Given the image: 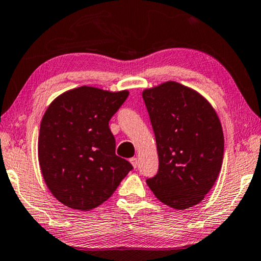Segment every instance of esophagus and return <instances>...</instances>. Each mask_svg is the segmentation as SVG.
Returning <instances> with one entry per match:
<instances>
[{
	"label": "esophagus",
	"mask_w": 261,
	"mask_h": 261,
	"mask_svg": "<svg viewBox=\"0 0 261 261\" xmlns=\"http://www.w3.org/2000/svg\"><path fill=\"white\" fill-rule=\"evenodd\" d=\"M130 163L133 164L134 168H136V167H138V159H136V158H132V159H130Z\"/></svg>",
	"instance_id": "esophagus-1"
}]
</instances>
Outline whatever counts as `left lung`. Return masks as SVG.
<instances>
[{"label": "left lung", "mask_w": 261, "mask_h": 261, "mask_svg": "<svg viewBox=\"0 0 261 261\" xmlns=\"http://www.w3.org/2000/svg\"><path fill=\"white\" fill-rule=\"evenodd\" d=\"M159 154V170L146 182L162 203L184 210L214 187L224 155L222 125L194 90L168 82L143 91Z\"/></svg>", "instance_id": "obj_1"}]
</instances>
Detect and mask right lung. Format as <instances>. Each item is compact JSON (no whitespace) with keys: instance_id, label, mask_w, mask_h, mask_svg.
Instances as JSON below:
<instances>
[{"instance_id":"add662e5","label":"right lung","mask_w":261,"mask_h":261,"mask_svg":"<svg viewBox=\"0 0 261 261\" xmlns=\"http://www.w3.org/2000/svg\"><path fill=\"white\" fill-rule=\"evenodd\" d=\"M128 91L82 86L52 101L42 119L38 160L47 188L64 205L94 209L111 197L133 169L115 154L108 126Z\"/></svg>"}]
</instances>
